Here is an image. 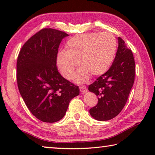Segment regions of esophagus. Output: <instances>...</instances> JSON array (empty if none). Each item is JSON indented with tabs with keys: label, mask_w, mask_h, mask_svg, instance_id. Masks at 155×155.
Returning <instances> with one entry per match:
<instances>
[{
	"label": "esophagus",
	"mask_w": 155,
	"mask_h": 155,
	"mask_svg": "<svg viewBox=\"0 0 155 155\" xmlns=\"http://www.w3.org/2000/svg\"><path fill=\"white\" fill-rule=\"evenodd\" d=\"M80 90H81V92L82 94L84 93H86L87 91V88L85 87V86H81L80 87Z\"/></svg>",
	"instance_id": "34e87169"
}]
</instances>
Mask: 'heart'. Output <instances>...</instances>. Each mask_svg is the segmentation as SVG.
Segmentation results:
<instances>
[{"label":"heart","mask_w":155,"mask_h":155,"mask_svg":"<svg viewBox=\"0 0 155 155\" xmlns=\"http://www.w3.org/2000/svg\"><path fill=\"white\" fill-rule=\"evenodd\" d=\"M66 51L57 55V63L61 74L71 79L78 65L82 69L76 75L78 83L87 81L90 75L98 77L111 66L117 51V40L110 33L77 35L65 44Z\"/></svg>","instance_id":"1"}]
</instances>
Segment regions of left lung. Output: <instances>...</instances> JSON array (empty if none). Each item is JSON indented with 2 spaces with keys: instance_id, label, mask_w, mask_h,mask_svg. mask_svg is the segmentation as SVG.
Here are the masks:
<instances>
[{
  "instance_id": "1",
  "label": "left lung",
  "mask_w": 155,
  "mask_h": 155,
  "mask_svg": "<svg viewBox=\"0 0 155 155\" xmlns=\"http://www.w3.org/2000/svg\"><path fill=\"white\" fill-rule=\"evenodd\" d=\"M116 55L108 71L89 85L98 101L90 109L94 119L107 121L118 115L125 106L135 81V65L133 52L121 38Z\"/></svg>"
}]
</instances>
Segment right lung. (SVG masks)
Listing matches in <instances>:
<instances>
[{"mask_svg":"<svg viewBox=\"0 0 155 155\" xmlns=\"http://www.w3.org/2000/svg\"><path fill=\"white\" fill-rule=\"evenodd\" d=\"M67 33L43 28L26 41L17 60V83L20 95L34 116L56 122L66 113L70 101L79 94L78 86L57 70V57Z\"/></svg>","mask_w":155,"mask_h":155,"instance_id":"obj_1","label":"right lung"}]
</instances>
